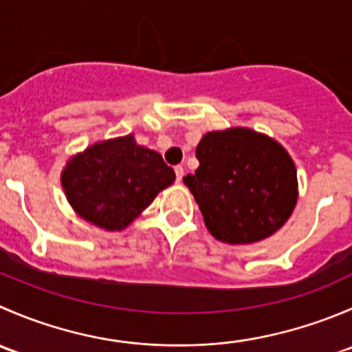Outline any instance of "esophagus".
<instances>
[{
  "instance_id": "34e87169",
  "label": "esophagus",
  "mask_w": 352,
  "mask_h": 352,
  "mask_svg": "<svg viewBox=\"0 0 352 352\" xmlns=\"http://www.w3.org/2000/svg\"><path fill=\"white\" fill-rule=\"evenodd\" d=\"M175 175H177V182H180L184 177V166H175Z\"/></svg>"
}]
</instances>
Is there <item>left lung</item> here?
Here are the masks:
<instances>
[{
  "label": "left lung",
  "instance_id": "8db88e82",
  "mask_svg": "<svg viewBox=\"0 0 352 352\" xmlns=\"http://www.w3.org/2000/svg\"><path fill=\"white\" fill-rule=\"evenodd\" d=\"M196 156L199 168L184 184L214 239L261 242L287 221L298 199L296 168L278 141L248 127L212 131Z\"/></svg>",
  "mask_w": 352,
  "mask_h": 352
}]
</instances>
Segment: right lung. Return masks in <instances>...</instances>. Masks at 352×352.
Instances as JSON below:
<instances>
[{
  "label": "right lung",
  "instance_id": "1",
  "mask_svg": "<svg viewBox=\"0 0 352 352\" xmlns=\"http://www.w3.org/2000/svg\"><path fill=\"white\" fill-rule=\"evenodd\" d=\"M173 180L172 166L160 153L140 146L133 134L91 144L73 156L61 173L76 214L109 232L129 226Z\"/></svg>",
  "mask_w": 352,
  "mask_h": 352
}]
</instances>
